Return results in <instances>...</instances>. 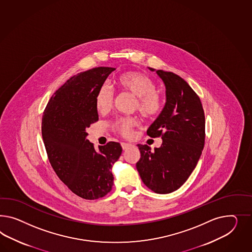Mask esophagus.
<instances>
[{
  "instance_id": "esophagus-1",
  "label": "esophagus",
  "mask_w": 252,
  "mask_h": 252,
  "mask_svg": "<svg viewBox=\"0 0 252 252\" xmlns=\"http://www.w3.org/2000/svg\"><path fill=\"white\" fill-rule=\"evenodd\" d=\"M121 146H122V149L124 150H128L129 148H131L133 145L132 144L129 143H122L121 144Z\"/></svg>"
}]
</instances>
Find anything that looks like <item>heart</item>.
<instances>
[{
	"mask_svg": "<svg viewBox=\"0 0 252 252\" xmlns=\"http://www.w3.org/2000/svg\"><path fill=\"white\" fill-rule=\"evenodd\" d=\"M117 88L135 97L134 110H137L146 119L156 117L162 109V98L157 92L156 84L147 75L138 71H126L116 79ZM95 108L106 113L113 106L114 93L106 85H102L96 93ZM136 121L134 117H123L113 123L112 127L123 136H129Z\"/></svg>",
	"mask_w": 252,
	"mask_h": 252,
	"instance_id": "heart-1",
	"label": "heart"
}]
</instances>
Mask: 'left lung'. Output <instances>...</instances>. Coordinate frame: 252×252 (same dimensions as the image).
<instances>
[{"mask_svg": "<svg viewBox=\"0 0 252 252\" xmlns=\"http://www.w3.org/2000/svg\"><path fill=\"white\" fill-rule=\"evenodd\" d=\"M149 68L162 80L166 102L147 134L161 136L162 144L154 151L138 144L141 158L136 170L148 188L165 194L178 190L196 167L204 149L205 119L200 98L183 78Z\"/></svg>", "mask_w": 252, "mask_h": 252, "instance_id": "1", "label": "left lung"}]
</instances>
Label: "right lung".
<instances>
[{"label":"right lung","mask_w":252,"mask_h":252,"mask_svg":"<svg viewBox=\"0 0 252 252\" xmlns=\"http://www.w3.org/2000/svg\"><path fill=\"white\" fill-rule=\"evenodd\" d=\"M115 69L98 67L71 77L50 98L42 117V137L53 170L69 190L87 200L112 190V168L122 153L117 142L97 151L86 138V129L99 119L96 93Z\"/></svg>","instance_id":"right-lung-1"}]
</instances>
